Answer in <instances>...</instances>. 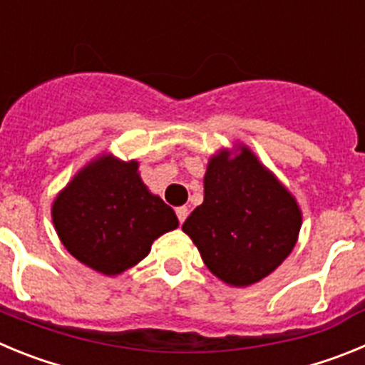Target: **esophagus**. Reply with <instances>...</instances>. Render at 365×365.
<instances>
[{
  "instance_id": "34e87169",
  "label": "esophagus",
  "mask_w": 365,
  "mask_h": 365,
  "mask_svg": "<svg viewBox=\"0 0 365 365\" xmlns=\"http://www.w3.org/2000/svg\"><path fill=\"white\" fill-rule=\"evenodd\" d=\"M175 214H177V219H179V222L182 225L185 219L188 217V208H186V206H179V208L175 210Z\"/></svg>"
}]
</instances>
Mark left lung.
I'll use <instances>...</instances> for the list:
<instances>
[{
  "instance_id": "1",
  "label": "left lung",
  "mask_w": 365,
  "mask_h": 365,
  "mask_svg": "<svg viewBox=\"0 0 365 365\" xmlns=\"http://www.w3.org/2000/svg\"><path fill=\"white\" fill-rule=\"evenodd\" d=\"M302 212L294 197L247 148L215 155L205 175V201L182 225L205 265L228 285L269 276L298 240Z\"/></svg>"
}]
</instances>
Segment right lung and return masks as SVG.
Returning a JSON list of instances; mask_svg holds the SVG:
<instances>
[{"label": "right lung", "mask_w": 365, "mask_h": 365, "mask_svg": "<svg viewBox=\"0 0 365 365\" xmlns=\"http://www.w3.org/2000/svg\"><path fill=\"white\" fill-rule=\"evenodd\" d=\"M137 170L135 160L100 157L71 180L53 205L63 247L106 276L137 265L159 235L179 227L175 212L148 192Z\"/></svg>", "instance_id": "1"}]
</instances>
